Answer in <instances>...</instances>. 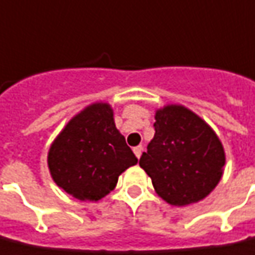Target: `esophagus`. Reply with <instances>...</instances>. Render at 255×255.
Here are the masks:
<instances>
[{
	"label": "esophagus",
	"instance_id": "34e87169",
	"mask_svg": "<svg viewBox=\"0 0 255 255\" xmlns=\"http://www.w3.org/2000/svg\"><path fill=\"white\" fill-rule=\"evenodd\" d=\"M142 152H143V147H142V145L135 146V147H133V153H135V156H136V157H138V158L140 157V154H142Z\"/></svg>",
	"mask_w": 255,
	"mask_h": 255
}]
</instances>
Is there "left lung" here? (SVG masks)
Segmentation results:
<instances>
[{"mask_svg":"<svg viewBox=\"0 0 255 255\" xmlns=\"http://www.w3.org/2000/svg\"><path fill=\"white\" fill-rule=\"evenodd\" d=\"M154 136L139 165L153 188L171 206H189L207 197L218 185L225 152L214 129L182 105L156 110Z\"/></svg>","mask_w":255,"mask_h":255,"instance_id":"8db88e82","label":"left lung"}]
</instances>
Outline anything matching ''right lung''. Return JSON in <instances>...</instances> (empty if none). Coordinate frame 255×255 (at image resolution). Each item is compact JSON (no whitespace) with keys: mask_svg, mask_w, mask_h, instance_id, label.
<instances>
[{"mask_svg":"<svg viewBox=\"0 0 255 255\" xmlns=\"http://www.w3.org/2000/svg\"><path fill=\"white\" fill-rule=\"evenodd\" d=\"M138 163L116 128L109 103L95 102L73 117L48 152L55 183L81 202H97L115 189L120 174Z\"/></svg>","mask_w":255,"mask_h":255,"instance_id":"right-lung-1","label":"right lung"}]
</instances>
